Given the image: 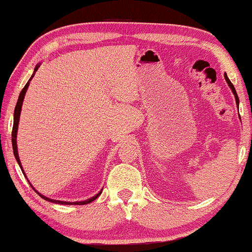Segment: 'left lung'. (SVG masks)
<instances>
[{"instance_id": "1", "label": "left lung", "mask_w": 252, "mask_h": 252, "mask_svg": "<svg viewBox=\"0 0 252 252\" xmlns=\"http://www.w3.org/2000/svg\"><path fill=\"white\" fill-rule=\"evenodd\" d=\"M224 78H226V81H227V83H228V86H229V88L231 89V91H233V94H234V96H235V99H236V105L238 106V96H237V94H236V90H235V87L233 86V83L230 82V80L229 78H228V76H227V74H224Z\"/></svg>"}]
</instances>
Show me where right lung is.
<instances>
[{"mask_svg": "<svg viewBox=\"0 0 252 252\" xmlns=\"http://www.w3.org/2000/svg\"><path fill=\"white\" fill-rule=\"evenodd\" d=\"M38 68H39V64H37V66H35L34 71H33V74H32V76L30 77V80H29V82L25 84V87L23 88V90L21 91V94H19L17 104H16V107H15V113H14V126H12V138H11V141H12V149H14V155H15V158H16V161H17L19 166H21L22 172H23V174H24V176H25V172H24V170H23V166H22V164H21V159H19V156H18V152H17V140H16V139H17V129H18L19 117H21V111H22L23 100H24V96H25V94H26V90H28V88H29V84H30V81L32 80V77L34 76L35 71L38 70ZM25 177H26V176H25ZM30 185H31V184H30ZM31 186H32V185H31ZM32 189H33V190L35 191L34 188H32ZM35 192H37V193H38L39 195H40V197H41L42 199H45V200H47V201H50V202H55V204H62V205H73V204H74V205H87V204H89V202L94 201V199H97V198L100 195V193H102V191H100L99 193H97L96 195H94L93 198L88 199V200H84V201H74V202H70V201L53 200V199H50V198L45 197V195L40 194L38 191H35Z\"/></svg>", "mask_w": 252, "mask_h": 252, "instance_id": "add662e5", "label": "right lung"}]
</instances>
